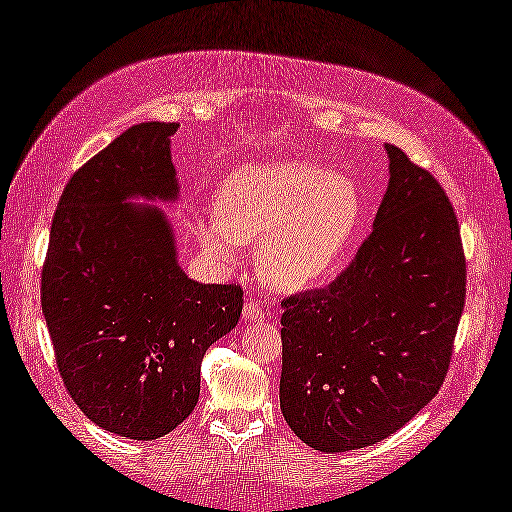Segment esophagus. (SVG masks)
Listing matches in <instances>:
<instances>
[{"label": "esophagus", "mask_w": 512, "mask_h": 512, "mask_svg": "<svg viewBox=\"0 0 512 512\" xmlns=\"http://www.w3.org/2000/svg\"><path fill=\"white\" fill-rule=\"evenodd\" d=\"M242 319L244 321H263L265 319V310H263V305L258 303V300H254V298H249L247 303H244V307H242Z\"/></svg>", "instance_id": "1"}]
</instances>
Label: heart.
Masks as SVG:
<instances>
[{
  "label": "heart",
  "mask_w": 512,
  "mask_h": 512,
  "mask_svg": "<svg viewBox=\"0 0 512 512\" xmlns=\"http://www.w3.org/2000/svg\"><path fill=\"white\" fill-rule=\"evenodd\" d=\"M363 214L359 181L324 165L284 160L230 174L216 195V216H200L191 230L216 261H233L240 242L258 244V272L265 282L298 293L340 270Z\"/></svg>",
  "instance_id": "obj_1"
}]
</instances>
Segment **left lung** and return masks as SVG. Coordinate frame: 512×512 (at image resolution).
<instances>
[{
  "label": "left lung",
  "mask_w": 512,
  "mask_h": 512,
  "mask_svg": "<svg viewBox=\"0 0 512 512\" xmlns=\"http://www.w3.org/2000/svg\"><path fill=\"white\" fill-rule=\"evenodd\" d=\"M387 156V193L349 268L284 300L279 405L328 454L380 443L438 394L464 312L457 214L431 172L391 144Z\"/></svg>",
  "instance_id": "8db88e82"
}]
</instances>
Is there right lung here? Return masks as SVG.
Wrapping results in <instances>:
<instances>
[{
	"mask_svg": "<svg viewBox=\"0 0 512 512\" xmlns=\"http://www.w3.org/2000/svg\"><path fill=\"white\" fill-rule=\"evenodd\" d=\"M174 123H139L69 179L41 270V310L62 382L90 422L156 440L191 415L202 356L242 314L235 284L181 270L172 223L153 205L179 195Z\"/></svg>",
	"mask_w": 512,
	"mask_h": 512,
	"instance_id": "right-lung-1",
	"label": "right lung"
}]
</instances>
